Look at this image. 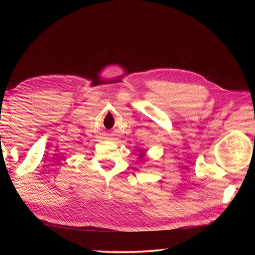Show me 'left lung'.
<instances>
[{"label": "left lung", "mask_w": 255, "mask_h": 255, "mask_svg": "<svg viewBox=\"0 0 255 255\" xmlns=\"http://www.w3.org/2000/svg\"><path fill=\"white\" fill-rule=\"evenodd\" d=\"M145 155H146V150L145 149H140V153H139V156H138V158L143 159L145 157Z\"/></svg>", "instance_id": "1"}]
</instances>
